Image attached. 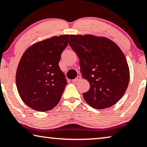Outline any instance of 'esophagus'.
Here are the masks:
<instances>
[{"instance_id": "obj_1", "label": "esophagus", "mask_w": 147, "mask_h": 147, "mask_svg": "<svg viewBox=\"0 0 147 147\" xmlns=\"http://www.w3.org/2000/svg\"><path fill=\"white\" fill-rule=\"evenodd\" d=\"M81 80V77L78 76H77L76 78L73 79V80H72V81H73V82H77V81H79V80Z\"/></svg>"}]
</instances>
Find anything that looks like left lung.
<instances>
[{
	"label": "left lung",
	"mask_w": 147,
	"mask_h": 147,
	"mask_svg": "<svg viewBox=\"0 0 147 147\" xmlns=\"http://www.w3.org/2000/svg\"><path fill=\"white\" fill-rule=\"evenodd\" d=\"M69 45L80 59L82 76L90 88L83 93L92 108L102 109L120 100L128 88L130 71L120 48L104 37L70 35Z\"/></svg>",
	"instance_id": "1"
}]
</instances>
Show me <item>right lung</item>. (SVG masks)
Here are the masks:
<instances>
[{"label":"right lung","instance_id":"1","mask_svg":"<svg viewBox=\"0 0 147 147\" xmlns=\"http://www.w3.org/2000/svg\"><path fill=\"white\" fill-rule=\"evenodd\" d=\"M69 36L61 35L37 42L21 57L16 72L17 91L34 110L49 111L60 100L67 82L58 63Z\"/></svg>","mask_w":147,"mask_h":147}]
</instances>
